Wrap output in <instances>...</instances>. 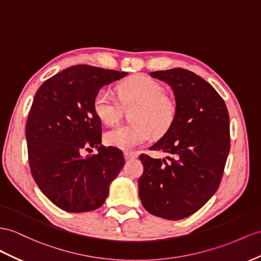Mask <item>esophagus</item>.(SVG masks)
Listing matches in <instances>:
<instances>
[{
  "instance_id": "34e87169",
  "label": "esophagus",
  "mask_w": 261,
  "mask_h": 261,
  "mask_svg": "<svg viewBox=\"0 0 261 261\" xmlns=\"http://www.w3.org/2000/svg\"><path fill=\"white\" fill-rule=\"evenodd\" d=\"M138 158V154L135 152H124V159L126 161H129V160H135Z\"/></svg>"
}]
</instances>
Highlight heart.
I'll return each instance as SVG.
<instances>
[{
    "label": "heart",
    "instance_id": "heart-1",
    "mask_svg": "<svg viewBox=\"0 0 261 261\" xmlns=\"http://www.w3.org/2000/svg\"><path fill=\"white\" fill-rule=\"evenodd\" d=\"M123 107L137 105L132 120L135 123L118 125L105 135L107 144L131 151L148 142L153 132L163 135L175 118V105L165 97L163 87L145 76H136L118 88ZM93 110L106 124H115L121 117V106L108 88L100 89L93 99Z\"/></svg>",
    "mask_w": 261,
    "mask_h": 261
}]
</instances>
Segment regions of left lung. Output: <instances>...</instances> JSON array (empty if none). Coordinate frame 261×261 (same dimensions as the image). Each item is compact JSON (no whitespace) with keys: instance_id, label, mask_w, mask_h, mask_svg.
<instances>
[{"instance_id":"8db88e82","label":"left lung","mask_w":261,"mask_h":261,"mask_svg":"<svg viewBox=\"0 0 261 261\" xmlns=\"http://www.w3.org/2000/svg\"><path fill=\"white\" fill-rule=\"evenodd\" d=\"M150 76L171 86L175 118L150 148L170 156L140 155L144 171L139 196L152 215L178 220L197 212L218 189L230 149L229 116L222 97L196 73L173 68Z\"/></svg>"}]
</instances>
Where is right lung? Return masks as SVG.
Here are the masks:
<instances>
[{"mask_svg":"<svg viewBox=\"0 0 261 261\" xmlns=\"http://www.w3.org/2000/svg\"><path fill=\"white\" fill-rule=\"evenodd\" d=\"M126 75L77 65L47 79L36 91L26 122L30 168L39 190L59 208H99L123 168L122 152L101 144L93 99L103 86ZM91 147L98 154L84 158L81 152Z\"/></svg>","mask_w":261,"mask_h":261,"instance_id":"1","label":"right lung"}]
</instances>
